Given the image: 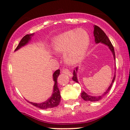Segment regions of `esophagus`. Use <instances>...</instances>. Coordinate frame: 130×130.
<instances>
[{"label": "esophagus", "instance_id": "obj_1", "mask_svg": "<svg viewBox=\"0 0 130 130\" xmlns=\"http://www.w3.org/2000/svg\"><path fill=\"white\" fill-rule=\"evenodd\" d=\"M62 72L65 73V74L68 75L69 76H72L71 72H70V70H69V69H65V68H64V69H62Z\"/></svg>", "mask_w": 130, "mask_h": 130}]
</instances>
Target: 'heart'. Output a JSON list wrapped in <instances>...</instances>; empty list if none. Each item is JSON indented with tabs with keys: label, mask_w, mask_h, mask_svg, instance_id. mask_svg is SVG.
Masks as SVG:
<instances>
[{
	"label": "heart",
	"mask_w": 130,
	"mask_h": 130,
	"mask_svg": "<svg viewBox=\"0 0 130 130\" xmlns=\"http://www.w3.org/2000/svg\"><path fill=\"white\" fill-rule=\"evenodd\" d=\"M90 44V36L82 28L69 30L60 34L52 43L53 52H64V60L70 65L80 62L86 55Z\"/></svg>",
	"instance_id": "obj_1"
}]
</instances>
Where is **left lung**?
<instances>
[{"label": "left lung", "instance_id": "left-lung-1", "mask_svg": "<svg viewBox=\"0 0 130 130\" xmlns=\"http://www.w3.org/2000/svg\"><path fill=\"white\" fill-rule=\"evenodd\" d=\"M94 37H95V42L96 43H102L103 44H106L107 45V46L109 48V49L111 50V51L112 52V54H113L114 58L115 59V50H114V47L112 46V43L110 41L109 39L108 38L106 35L105 34V32L101 29L99 27H98V26H94ZM78 70V68H76L75 70H73V76L72 77V80L73 81L76 82H78V80H77V71ZM115 77L116 75H115L113 77V79H112V82H111V85L109 86V87H108L107 90L103 94V95H106L109 91L110 89L112 87V85L113 84L114 81H115ZM103 95H101V96H97V97H94V96H90V95H88V94H86L85 92H82L81 93V98L84 99V101H97L100 100L102 98V97Z\"/></svg>", "mask_w": 130, "mask_h": 130}]
</instances>
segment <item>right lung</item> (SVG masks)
Instances as JSON below:
<instances>
[{"label":"right lung","mask_w":130,"mask_h":130,"mask_svg":"<svg viewBox=\"0 0 130 130\" xmlns=\"http://www.w3.org/2000/svg\"><path fill=\"white\" fill-rule=\"evenodd\" d=\"M33 36V34L31 35H26L24 36L21 40L19 42V44L18 45L17 48H15V50H18L22 46H24L25 44H27L29 42V41L31 40V36ZM60 75V70H57L55 72L53 75V80H54L55 84H54V88H53V93L52 94V97L48 99L46 101L44 102V103H40V104H37V103H31V102H29L32 104L33 106H36V107H38V108L42 109H46L48 108H53V107H57L60 104V100H61V95H60V90H59L58 87V83H57V78Z\"/></svg>","instance_id":"add662e5"}]
</instances>
